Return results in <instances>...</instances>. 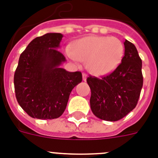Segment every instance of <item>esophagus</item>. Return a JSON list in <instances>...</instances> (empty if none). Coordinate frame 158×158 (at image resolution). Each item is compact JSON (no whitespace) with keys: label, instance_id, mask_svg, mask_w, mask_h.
Masks as SVG:
<instances>
[{"label":"esophagus","instance_id":"obj_1","mask_svg":"<svg viewBox=\"0 0 158 158\" xmlns=\"http://www.w3.org/2000/svg\"><path fill=\"white\" fill-rule=\"evenodd\" d=\"M82 77H83V81H86V79H87V74L84 73L83 74H82Z\"/></svg>","mask_w":158,"mask_h":158}]
</instances>
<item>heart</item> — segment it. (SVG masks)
Here are the masks:
<instances>
[{"instance_id": "1", "label": "heart", "mask_w": 158, "mask_h": 158, "mask_svg": "<svg viewBox=\"0 0 158 158\" xmlns=\"http://www.w3.org/2000/svg\"><path fill=\"white\" fill-rule=\"evenodd\" d=\"M65 54L77 64L81 61L87 62L88 69L93 74L104 76L120 65L124 46L116 37L87 36L76 42L73 49H65Z\"/></svg>"}]
</instances>
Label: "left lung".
<instances>
[{"mask_svg":"<svg viewBox=\"0 0 158 158\" xmlns=\"http://www.w3.org/2000/svg\"><path fill=\"white\" fill-rule=\"evenodd\" d=\"M124 56L120 65L102 78L89 77L91 89L90 107L100 119L118 121L136 107L143 85L142 59L136 47L124 42Z\"/></svg>","mask_w":158,"mask_h":158,"instance_id":"8db88e82","label":"left lung"}]
</instances>
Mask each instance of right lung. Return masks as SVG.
I'll list each match as a JSON object with an SVG mask.
<instances>
[{"label": "right lung", "instance_id": "right-lung-1", "mask_svg": "<svg viewBox=\"0 0 158 158\" xmlns=\"http://www.w3.org/2000/svg\"><path fill=\"white\" fill-rule=\"evenodd\" d=\"M62 37L61 33H47L35 38L19 56L14 74L16 97L32 118L53 119L61 116L71 91L82 81L79 71L61 68L66 61L57 50Z\"/></svg>", "mask_w": 158, "mask_h": 158}]
</instances>
